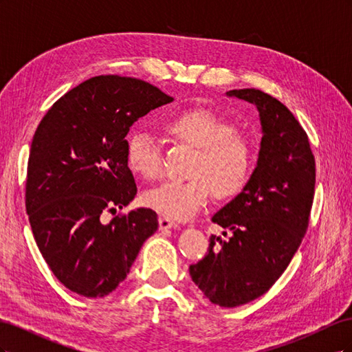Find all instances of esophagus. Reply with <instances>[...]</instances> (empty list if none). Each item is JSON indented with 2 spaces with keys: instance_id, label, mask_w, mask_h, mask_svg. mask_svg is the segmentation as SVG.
I'll use <instances>...</instances> for the list:
<instances>
[{
  "instance_id": "34e87169",
  "label": "esophagus",
  "mask_w": 352,
  "mask_h": 352,
  "mask_svg": "<svg viewBox=\"0 0 352 352\" xmlns=\"http://www.w3.org/2000/svg\"><path fill=\"white\" fill-rule=\"evenodd\" d=\"M158 225H160V229L162 230H166V229H172V228H177V223L176 221H173V220H170L168 217H166V216H162L158 219Z\"/></svg>"
}]
</instances>
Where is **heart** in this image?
<instances>
[{
    "label": "heart",
    "instance_id": "obj_1",
    "mask_svg": "<svg viewBox=\"0 0 352 352\" xmlns=\"http://www.w3.org/2000/svg\"><path fill=\"white\" fill-rule=\"evenodd\" d=\"M166 136L195 150L186 180H167L148 190V207L176 220L195 216L210 192L216 199L238 195L247 185L251 168L248 141L228 119L207 109H188L163 123ZM126 163L133 173L154 180L162 175V154L150 135L135 132L127 138Z\"/></svg>",
    "mask_w": 352,
    "mask_h": 352
}]
</instances>
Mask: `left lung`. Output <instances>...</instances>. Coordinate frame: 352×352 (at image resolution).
Here are the masks:
<instances>
[{
  "label": "left lung",
  "instance_id": "left-lung-1",
  "mask_svg": "<svg viewBox=\"0 0 352 352\" xmlns=\"http://www.w3.org/2000/svg\"><path fill=\"white\" fill-rule=\"evenodd\" d=\"M226 94L260 113L258 162L242 192L211 219L230 238L211 235L189 274L212 304L230 308L267 292L289 265L310 221L316 162L302 126L280 101L252 88Z\"/></svg>",
  "mask_w": 352,
  "mask_h": 352
}]
</instances>
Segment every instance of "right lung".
Wrapping results in <instances>:
<instances>
[{
    "instance_id": "obj_1",
    "label": "right lung",
    "mask_w": 352,
    "mask_h": 352,
    "mask_svg": "<svg viewBox=\"0 0 352 352\" xmlns=\"http://www.w3.org/2000/svg\"><path fill=\"white\" fill-rule=\"evenodd\" d=\"M172 101L151 83L109 74L63 95L41 120L29 153L26 211L42 257L72 292H113L158 229L151 208L110 223L102 216L136 195L126 163L131 126Z\"/></svg>"
}]
</instances>
